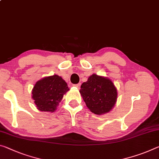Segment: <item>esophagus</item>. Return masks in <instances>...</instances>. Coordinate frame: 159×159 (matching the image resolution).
Segmentation results:
<instances>
[{"label": "esophagus", "mask_w": 159, "mask_h": 159, "mask_svg": "<svg viewBox=\"0 0 159 159\" xmlns=\"http://www.w3.org/2000/svg\"><path fill=\"white\" fill-rule=\"evenodd\" d=\"M74 85V87H75V88H77V89H80V84H74L73 85Z\"/></svg>", "instance_id": "34e87169"}]
</instances>
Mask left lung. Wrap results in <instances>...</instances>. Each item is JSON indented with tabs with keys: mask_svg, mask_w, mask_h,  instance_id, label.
Listing matches in <instances>:
<instances>
[{
	"mask_svg": "<svg viewBox=\"0 0 159 159\" xmlns=\"http://www.w3.org/2000/svg\"><path fill=\"white\" fill-rule=\"evenodd\" d=\"M81 94L86 106L94 114L110 112L117 100V89L107 78L93 74L80 86Z\"/></svg>",
	"mask_w": 159,
	"mask_h": 159,
	"instance_id": "8db88e82",
	"label": "left lung"
}]
</instances>
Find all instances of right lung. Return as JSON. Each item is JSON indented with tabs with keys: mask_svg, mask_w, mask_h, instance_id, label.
Returning a JSON list of instances; mask_svg holds the SVG:
<instances>
[{
	"mask_svg": "<svg viewBox=\"0 0 159 159\" xmlns=\"http://www.w3.org/2000/svg\"><path fill=\"white\" fill-rule=\"evenodd\" d=\"M69 90L67 84L57 75L45 77L36 83L32 90V98L37 109L54 112L63 95Z\"/></svg>",
	"mask_w": 159,
	"mask_h": 159,
	"instance_id": "add662e5",
	"label": "right lung"
}]
</instances>
